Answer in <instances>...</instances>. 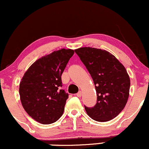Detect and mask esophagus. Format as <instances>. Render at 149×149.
I'll return each instance as SVG.
<instances>
[{
    "mask_svg": "<svg viewBox=\"0 0 149 149\" xmlns=\"http://www.w3.org/2000/svg\"><path fill=\"white\" fill-rule=\"evenodd\" d=\"M77 95V97H80L81 96V91H79L76 94Z\"/></svg>",
    "mask_w": 149,
    "mask_h": 149,
    "instance_id": "34e87169",
    "label": "esophagus"
}]
</instances>
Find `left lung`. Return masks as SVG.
<instances>
[{
    "mask_svg": "<svg viewBox=\"0 0 149 149\" xmlns=\"http://www.w3.org/2000/svg\"><path fill=\"white\" fill-rule=\"evenodd\" d=\"M90 73L97 93V103L93 107L84 106L92 119L110 120L118 116L127 102L130 80L124 66L109 52L92 47L75 49Z\"/></svg>",
    "mask_w": 149,
    "mask_h": 149,
    "instance_id": "left-lung-1",
    "label": "left lung"
}]
</instances>
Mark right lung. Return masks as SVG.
Wrapping results in <instances>:
<instances>
[{"instance_id": "add662e5", "label": "right lung", "mask_w": 149, "mask_h": 149, "mask_svg": "<svg viewBox=\"0 0 149 149\" xmlns=\"http://www.w3.org/2000/svg\"><path fill=\"white\" fill-rule=\"evenodd\" d=\"M74 52L61 49L42 56L30 66L19 84L22 106L42 124H51L62 116L68 93L63 89L61 75Z\"/></svg>"}]
</instances>
